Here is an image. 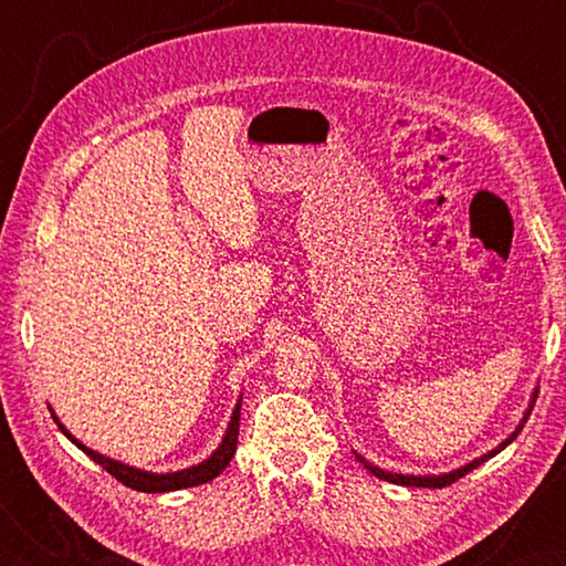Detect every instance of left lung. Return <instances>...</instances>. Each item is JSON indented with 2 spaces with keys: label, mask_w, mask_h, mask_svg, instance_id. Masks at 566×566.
I'll return each mask as SVG.
<instances>
[{
  "label": "left lung",
  "mask_w": 566,
  "mask_h": 566,
  "mask_svg": "<svg viewBox=\"0 0 566 566\" xmlns=\"http://www.w3.org/2000/svg\"><path fill=\"white\" fill-rule=\"evenodd\" d=\"M535 399H537V394H533V403H535ZM531 411H533V406L527 408L525 411V416H523V420H521V426L515 428L511 436L503 440L496 450H491V452H486V454H482L479 457V460H474V462H469V464H464V467H460V469H454V472H448V474H440V476H436V474H428V476H413V474H394V472H384V469H379V467H375V464H369L365 457H359L357 452V460L363 462L371 474L375 476H379V479H384V482H391V484H401V486H426V489H442V486H450L452 482H457V479H462L464 474H469L472 472V469H476L479 464L482 462H486L489 457H494V454H499L503 448H506V444H511L515 438H518V432L523 430V423L527 420V416H531Z\"/></svg>",
  "instance_id": "obj_1"
}]
</instances>
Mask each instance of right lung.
<instances>
[{
	"instance_id": "right-lung-1",
	"label": "right lung",
	"mask_w": 566,
	"mask_h": 566,
	"mask_svg": "<svg viewBox=\"0 0 566 566\" xmlns=\"http://www.w3.org/2000/svg\"><path fill=\"white\" fill-rule=\"evenodd\" d=\"M57 428L63 430V436H67V440H72L77 444V448L90 454L94 462L102 464L106 472H109L112 476H116L118 482L136 489V491H146V494H165V491H179V489H189V486H199V484H207L211 482V479L219 476L223 469L228 467V462H231V457L235 454V444H238V420H240V399L235 403V411L231 416V423H228V430L226 436L221 440L219 448H216V452L211 457H207V460L189 467V469H179V472H170V474H153V472H143V469H136V467H128L124 462H116L112 460V457H104L99 452H94L90 448H84V444L72 438L67 428L60 423L57 416L53 413Z\"/></svg>"
}]
</instances>
